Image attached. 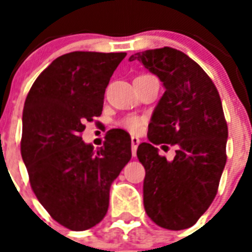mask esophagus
<instances>
[{
  "label": "esophagus",
  "mask_w": 252,
  "mask_h": 252,
  "mask_svg": "<svg viewBox=\"0 0 252 252\" xmlns=\"http://www.w3.org/2000/svg\"><path fill=\"white\" fill-rule=\"evenodd\" d=\"M140 144V140L137 137L132 136L131 137V149H132V155L135 157L136 155V150H137V146Z\"/></svg>",
  "instance_id": "obj_1"
}]
</instances>
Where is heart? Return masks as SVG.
Segmentation results:
<instances>
[{"mask_svg": "<svg viewBox=\"0 0 252 252\" xmlns=\"http://www.w3.org/2000/svg\"><path fill=\"white\" fill-rule=\"evenodd\" d=\"M144 124H145V120L140 117V116H135V115H128V116H125L117 122L120 127L122 128H126L130 132L132 133H139L140 131L142 130L144 127Z\"/></svg>", "mask_w": 252, "mask_h": 252, "instance_id": "heart-1", "label": "heart"}]
</instances>
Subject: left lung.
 I'll use <instances>...</instances> for the list:
<instances>
[{
	"mask_svg": "<svg viewBox=\"0 0 252 252\" xmlns=\"http://www.w3.org/2000/svg\"><path fill=\"white\" fill-rule=\"evenodd\" d=\"M165 92L149 125V141L137 148L145 168L144 207L151 221L168 230L193 226L215 199L226 165L228 128L212 79L187 54L164 46L136 53ZM153 143L177 146L171 162Z\"/></svg>",
	"mask_w": 252,
	"mask_h": 252,
	"instance_id": "obj_1",
	"label": "left lung"
}]
</instances>
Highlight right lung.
<instances>
[{"instance_id":"1","label":"right lung","mask_w":252,"mask_h":252,"mask_svg":"<svg viewBox=\"0 0 252 252\" xmlns=\"http://www.w3.org/2000/svg\"><path fill=\"white\" fill-rule=\"evenodd\" d=\"M126 53L73 51L36 78L22 112L21 157L30 186L58 223L84 231L103 220L110 188L131 159V139L107 132L103 146L84 144L106 88Z\"/></svg>"}]
</instances>
